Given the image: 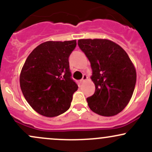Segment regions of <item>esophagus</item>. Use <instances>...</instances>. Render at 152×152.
Here are the masks:
<instances>
[{
    "label": "esophagus",
    "mask_w": 152,
    "mask_h": 152,
    "mask_svg": "<svg viewBox=\"0 0 152 152\" xmlns=\"http://www.w3.org/2000/svg\"><path fill=\"white\" fill-rule=\"evenodd\" d=\"M86 79H87V76H86V75H84V76H83L82 79L81 80V83H84Z\"/></svg>",
    "instance_id": "obj_1"
}]
</instances>
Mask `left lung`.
Returning <instances> with one entry per match:
<instances>
[{"label": "left lung", "mask_w": 152, "mask_h": 152, "mask_svg": "<svg viewBox=\"0 0 152 152\" xmlns=\"http://www.w3.org/2000/svg\"><path fill=\"white\" fill-rule=\"evenodd\" d=\"M80 49L89 59L95 91L86 98L94 113L115 115L127 106L136 82V72L126 52L105 39H79Z\"/></svg>", "instance_id": "obj_1"}]
</instances>
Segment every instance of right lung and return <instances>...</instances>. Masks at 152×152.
<instances>
[{"label": "right lung", "mask_w": 152, "mask_h": 152, "mask_svg": "<svg viewBox=\"0 0 152 152\" xmlns=\"http://www.w3.org/2000/svg\"><path fill=\"white\" fill-rule=\"evenodd\" d=\"M76 41H48L33 50L20 74L25 99L43 116H58L69 109L78 85L71 78L68 58Z\"/></svg>", "instance_id": "right-lung-1"}]
</instances>
